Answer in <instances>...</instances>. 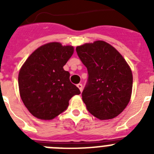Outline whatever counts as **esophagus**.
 <instances>
[{
    "mask_svg": "<svg viewBox=\"0 0 154 154\" xmlns=\"http://www.w3.org/2000/svg\"><path fill=\"white\" fill-rule=\"evenodd\" d=\"M77 87H78L79 89L80 92H82V85L81 83L77 84Z\"/></svg>",
    "mask_w": 154,
    "mask_h": 154,
    "instance_id": "obj_1",
    "label": "esophagus"
}]
</instances>
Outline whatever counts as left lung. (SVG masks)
I'll return each instance as SVG.
<instances>
[{"instance_id":"left-lung-1","label":"left lung","mask_w":154,"mask_h":154,"mask_svg":"<svg viewBox=\"0 0 154 154\" xmlns=\"http://www.w3.org/2000/svg\"><path fill=\"white\" fill-rule=\"evenodd\" d=\"M88 70V81L82 93L89 112L99 119H113L130 100L133 74L120 53L103 41L76 47Z\"/></svg>"}]
</instances>
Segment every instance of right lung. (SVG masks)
Returning <instances> with one entry per match:
<instances>
[{
	"mask_svg": "<svg viewBox=\"0 0 154 154\" xmlns=\"http://www.w3.org/2000/svg\"><path fill=\"white\" fill-rule=\"evenodd\" d=\"M74 52L71 45L51 42L37 48L18 75L20 96L24 106L38 119L50 120L64 112L69 101L80 94L63 66Z\"/></svg>",
	"mask_w": 154,
	"mask_h": 154,
	"instance_id": "add662e5",
	"label": "right lung"
}]
</instances>
